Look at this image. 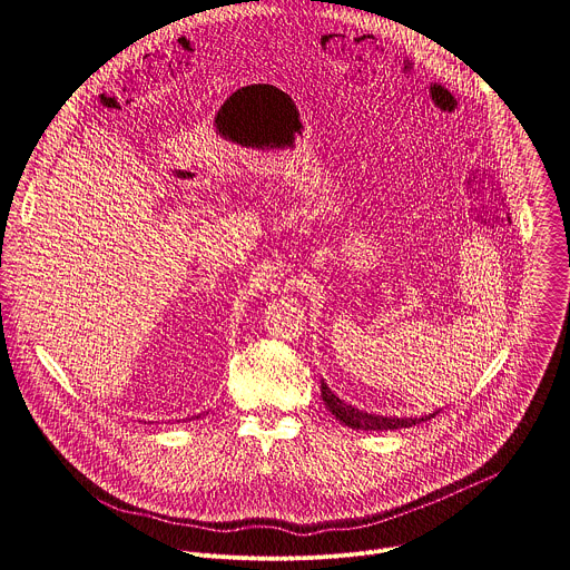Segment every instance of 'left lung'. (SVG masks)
<instances>
[{
	"instance_id": "1",
	"label": "left lung",
	"mask_w": 570,
	"mask_h": 570,
	"mask_svg": "<svg viewBox=\"0 0 570 570\" xmlns=\"http://www.w3.org/2000/svg\"><path fill=\"white\" fill-rule=\"evenodd\" d=\"M320 392H322V401L324 405H327V411L338 420L343 422L345 426L354 429V431H394V429H411L415 424H422V422H429L433 415H426V417H383V415H370L365 411H358L354 409L352 403H345L341 396H336L330 385L322 381L320 385Z\"/></svg>"
}]
</instances>
